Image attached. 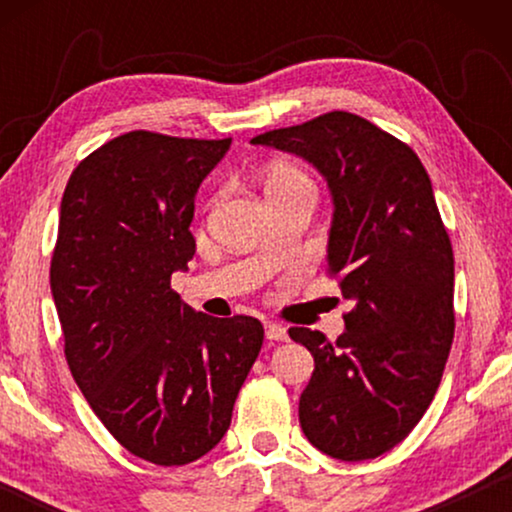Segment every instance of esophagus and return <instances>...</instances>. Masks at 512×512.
I'll return each instance as SVG.
<instances>
[{
    "label": "esophagus",
    "instance_id": "obj_1",
    "mask_svg": "<svg viewBox=\"0 0 512 512\" xmlns=\"http://www.w3.org/2000/svg\"><path fill=\"white\" fill-rule=\"evenodd\" d=\"M265 338L270 342H286L289 340V333H286L284 326L275 324V321H268V324H265Z\"/></svg>",
    "mask_w": 512,
    "mask_h": 512
}]
</instances>
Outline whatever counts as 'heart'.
Segmentation results:
<instances>
[{"instance_id": "1", "label": "heart", "mask_w": 512, "mask_h": 512, "mask_svg": "<svg viewBox=\"0 0 512 512\" xmlns=\"http://www.w3.org/2000/svg\"><path fill=\"white\" fill-rule=\"evenodd\" d=\"M293 186H307V179L303 172L291 165H277L275 170L270 172L268 184H265V188H293Z\"/></svg>"}]
</instances>
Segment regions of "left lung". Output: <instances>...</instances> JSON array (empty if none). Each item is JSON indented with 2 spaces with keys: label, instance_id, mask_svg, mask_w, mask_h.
Segmentation results:
<instances>
[{
  "label": "left lung",
  "instance_id": "obj_1",
  "mask_svg": "<svg viewBox=\"0 0 512 512\" xmlns=\"http://www.w3.org/2000/svg\"><path fill=\"white\" fill-rule=\"evenodd\" d=\"M251 144L303 158L324 177L328 272L354 305L335 342L289 331L314 356L300 426L333 459L380 457L431 405L454 338V256L429 174L410 146L347 111Z\"/></svg>",
  "mask_w": 512,
  "mask_h": 512
}]
</instances>
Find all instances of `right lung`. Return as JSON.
I'll list each match as a JSON object with an SVG mask.
<instances>
[{"mask_svg":"<svg viewBox=\"0 0 512 512\" xmlns=\"http://www.w3.org/2000/svg\"><path fill=\"white\" fill-rule=\"evenodd\" d=\"M230 139L128 132L69 177L51 293L76 384L139 459L184 466L226 436L263 345L254 317L195 312L170 289L195 254V193Z\"/></svg>","mask_w":512,"mask_h":512,"instance_id":"add662e5","label":"right lung"}]
</instances>
